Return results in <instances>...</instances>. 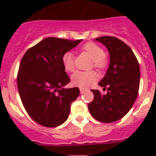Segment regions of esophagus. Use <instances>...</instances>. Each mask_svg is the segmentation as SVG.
Listing matches in <instances>:
<instances>
[{
    "mask_svg": "<svg viewBox=\"0 0 156 156\" xmlns=\"http://www.w3.org/2000/svg\"><path fill=\"white\" fill-rule=\"evenodd\" d=\"M87 89H84V88H80V93H81V94H84L85 91H87Z\"/></svg>",
    "mask_w": 156,
    "mask_h": 156,
    "instance_id": "esophagus-1",
    "label": "esophagus"
}]
</instances>
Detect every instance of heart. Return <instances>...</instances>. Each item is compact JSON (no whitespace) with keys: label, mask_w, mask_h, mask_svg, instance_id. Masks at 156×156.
I'll list each match as a JSON object with an SVG mask.
<instances>
[{"label":"heart","mask_w":156,"mask_h":156,"mask_svg":"<svg viewBox=\"0 0 156 156\" xmlns=\"http://www.w3.org/2000/svg\"><path fill=\"white\" fill-rule=\"evenodd\" d=\"M85 51L93 59V66L94 68L101 70L107 66V59L105 57V52L103 49L97 44L89 42L82 47ZM62 65L64 69L68 72H72L75 69V57L72 52L68 51L62 55ZM97 80V75L94 72H83L76 71L71 76V81L74 86L79 87H87Z\"/></svg>","instance_id":"b5f03b06"}]
</instances>
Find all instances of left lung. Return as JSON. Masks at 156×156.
I'll use <instances>...</instances> for the list:
<instances>
[{
  "label": "left lung",
  "instance_id": "8db88e82",
  "mask_svg": "<svg viewBox=\"0 0 156 156\" xmlns=\"http://www.w3.org/2000/svg\"><path fill=\"white\" fill-rule=\"evenodd\" d=\"M95 41L109 53V66L98 84L108 91L102 95L98 90H91L94 98L88 109L97 121L110 123L122 119L133 106L139 91L140 66L131 49L117 37L103 36Z\"/></svg>",
  "mask_w": 156,
  "mask_h": 156
}]
</instances>
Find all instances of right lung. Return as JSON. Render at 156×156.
<instances>
[{"label":"right lung","instance_id":"obj_1","mask_svg":"<svg viewBox=\"0 0 156 156\" xmlns=\"http://www.w3.org/2000/svg\"><path fill=\"white\" fill-rule=\"evenodd\" d=\"M81 41L47 37L29 48L22 59L17 75L19 94L30 117L42 126L63 124L71 104L79 96L78 87H63L70 79L62 57Z\"/></svg>","mask_w":156,"mask_h":156}]
</instances>
